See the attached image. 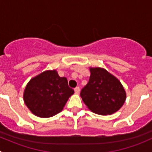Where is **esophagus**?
I'll return each instance as SVG.
<instances>
[{
  "instance_id": "obj_1",
  "label": "esophagus",
  "mask_w": 152,
  "mask_h": 152,
  "mask_svg": "<svg viewBox=\"0 0 152 152\" xmlns=\"http://www.w3.org/2000/svg\"><path fill=\"white\" fill-rule=\"evenodd\" d=\"M74 91L76 93H79V92H80V88H79V87H76V88H74Z\"/></svg>"
}]
</instances>
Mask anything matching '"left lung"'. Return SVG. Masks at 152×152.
I'll return each mask as SVG.
<instances>
[{
	"instance_id": "1",
	"label": "left lung",
	"mask_w": 152,
	"mask_h": 152,
	"mask_svg": "<svg viewBox=\"0 0 152 152\" xmlns=\"http://www.w3.org/2000/svg\"><path fill=\"white\" fill-rule=\"evenodd\" d=\"M80 96L92 112L103 115L117 112L126 100V92L118 79L100 67L90 68V79Z\"/></svg>"
}]
</instances>
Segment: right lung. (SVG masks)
<instances>
[{"instance_id": "add662e5", "label": "right lung", "mask_w": 152, "mask_h": 152, "mask_svg": "<svg viewBox=\"0 0 152 152\" xmlns=\"http://www.w3.org/2000/svg\"><path fill=\"white\" fill-rule=\"evenodd\" d=\"M74 93L65 77L56 70H48L33 78L25 89L24 102L33 114L49 118L60 113L67 99Z\"/></svg>"}]
</instances>
